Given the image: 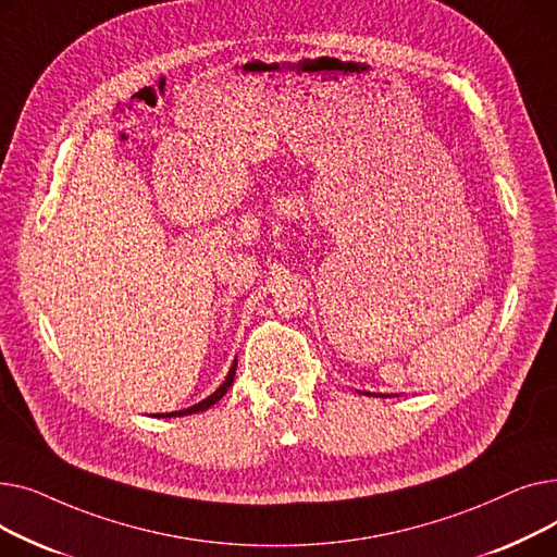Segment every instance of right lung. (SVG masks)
I'll use <instances>...</instances> for the list:
<instances>
[{
  "label": "right lung",
  "instance_id": "add662e5",
  "mask_svg": "<svg viewBox=\"0 0 557 557\" xmlns=\"http://www.w3.org/2000/svg\"><path fill=\"white\" fill-rule=\"evenodd\" d=\"M234 370H237V361L232 363V368H230V372H227V376H225V382L210 395V397H205L202 401H198V404H194V406H189V408H185V411H173V413H158L156 418H181V416H191V413H200V411H208L210 406H214L225 393H227V388L232 386V382H234Z\"/></svg>",
  "mask_w": 557,
  "mask_h": 557
}]
</instances>
